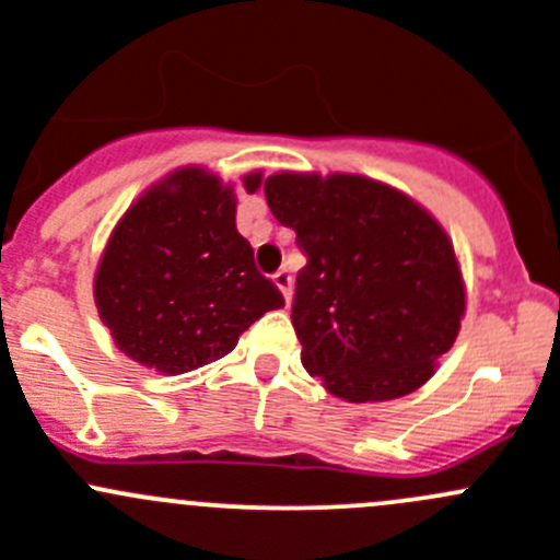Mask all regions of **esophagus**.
I'll return each instance as SVG.
<instances>
[{"instance_id":"1","label":"esophagus","mask_w":560,"mask_h":560,"mask_svg":"<svg viewBox=\"0 0 560 560\" xmlns=\"http://www.w3.org/2000/svg\"><path fill=\"white\" fill-rule=\"evenodd\" d=\"M273 284L279 287L281 290V295H284V301L290 303V295H292V276H290V270H276L273 273Z\"/></svg>"}]
</instances>
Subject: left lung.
Returning <instances> with one entry per match:
<instances>
[{
  "label": "left lung",
  "instance_id": "1",
  "mask_svg": "<svg viewBox=\"0 0 560 560\" xmlns=\"http://www.w3.org/2000/svg\"><path fill=\"white\" fill-rule=\"evenodd\" d=\"M265 200L306 254L292 298L303 369L352 404L431 380L466 308L436 219L363 175H270Z\"/></svg>",
  "mask_w": 560,
  "mask_h": 560
}]
</instances>
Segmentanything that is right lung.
<instances>
[{
  "instance_id": "add662e5",
  "label": "right lung",
  "mask_w": 560,
  "mask_h": 560,
  "mask_svg": "<svg viewBox=\"0 0 560 560\" xmlns=\"http://www.w3.org/2000/svg\"><path fill=\"white\" fill-rule=\"evenodd\" d=\"M246 191L259 173L244 178ZM94 298L135 363L184 374L224 358L265 312L284 306L235 230V195L200 167L145 191L113 230Z\"/></svg>"
}]
</instances>
